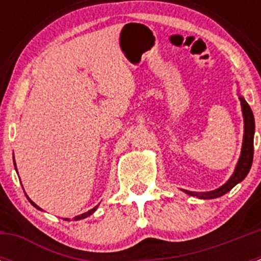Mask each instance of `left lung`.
I'll return each mask as SVG.
<instances>
[{
	"label": "left lung",
	"instance_id": "1",
	"mask_svg": "<svg viewBox=\"0 0 261 261\" xmlns=\"http://www.w3.org/2000/svg\"><path fill=\"white\" fill-rule=\"evenodd\" d=\"M241 99L242 112H243L244 120V136H243V145H242V153L239 156V161L237 163V167L234 170V174L231 175L229 180L226 181L222 187L217 190L211 191V192H191V191H184L190 196H196L199 199H217L220 196H223L229 191H231L238 183H241L244 177L247 176L250 172V168L252 166L253 159V135H255V119H253L252 110L250 108L248 103L244 100V98L239 96Z\"/></svg>",
	"mask_w": 261,
	"mask_h": 261
}]
</instances>
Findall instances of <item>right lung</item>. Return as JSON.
<instances>
[{
  "instance_id": "1",
  "label": "right lung",
  "mask_w": 261,
  "mask_h": 261,
  "mask_svg": "<svg viewBox=\"0 0 261 261\" xmlns=\"http://www.w3.org/2000/svg\"><path fill=\"white\" fill-rule=\"evenodd\" d=\"M14 166H15V162H14ZM15 168H17V167H15ZM27 199H29V201L31 202V204L34 205V206H35L36 209H40V208H39V206H38V205L35 204V202H34V201H31V200H30V197H27ZM96 208H98V205H96L95 208H93V209H91V211L86 212V213H84V214H80V216H75V217H74V220H75V221H78V220H82V218H86V217L91 216V214H93L94 212L96 211ZM40 211H41V209H40ZM65 221H70V220H69V218H65Z\"/></svg>"
}]
</instances>
